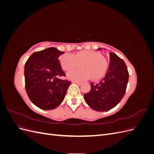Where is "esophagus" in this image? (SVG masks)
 Listing matches in <instances>:
<instances>
[{"mask_svg":"<svg viewBox=\"0 0 154 154\" xmlns=\"http://www.w3.org/2000/svg\"><path fill=\"white\" fill-rule=\"evenodd\" d=\"M73 83H76V84H78V85H81L82 83V82H79V81H73Z\"/></svg>","mask_w":154,"mask_h":154,"instance_id":"esophagus-1","label":"esophagus"}]
</instances>
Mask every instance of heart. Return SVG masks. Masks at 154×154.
I'll return each mask as SVG.
<instances>
[{
    "label": "heart",
    "instance_id": "1",
    "mask_svg": "<svg viewBox=\"0 0 154 154\" xmlns=\"http://www.w3.org/2000/svg\"><path fill=\"white\" fill-rule=\"evenodd\" d=\"M60 65L66 71H71L79 67L83 69L70 72L67 78L70 80H78L91 78L98 80L107 71L109 63L103 56L97 51L83 50L72 56L64 54L60 57Z\"/></svg>",
    "mask_w": 154,
    "mask_h": 154
}]
</instances>
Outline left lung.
<instances>
[{"mask_svg":"<svg viewBox=\"0 0 154 154\" xmlns=\"http://www.w3.org/2000/svg\"><path fill=\"white\" fill-rule=\"evenodd\" d=\"M128 77L125 62L115 53H110L109 66L105 76L99 83H91V91L84 94L86 103L97 111L114 108L125 94Z\"/></svg>","mask_w":154,"mask_h":154,"instance_id":"obj_1","label":"left lung"}]
</instances>
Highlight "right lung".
I'll return each mask as SVG.
<instances>
[{"instance_id": "obj_1", "label": "right lung", "mask_w": 154, "mask_h": 154, "mask_svg": "<svg viewBox=\"0 0 154 154\" xmlns=\"http://www.w3.org/2000/svg\"><path fill=\"white\" fill-rule=\"evenodd\" d=\"M64 53L49 48L32 54L24 66L25 87L32 103L43 110L54 109L62 103L71 82L66 76L59 57Z\"/></svg>"}]
</instances>
